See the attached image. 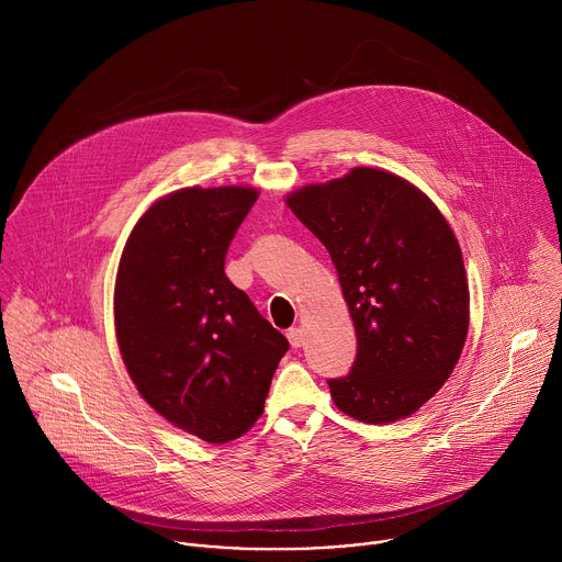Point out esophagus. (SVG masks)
Masks as SVG:
<instances>
[{
    "mask_svg": "<svg viewBox=\"0 0 562 562\" xmlns=\"http://www.w3.org/2000/svg\"><path fill=\"white\" fill-rule=\"evenodd\" d=\"M304 329H300V327H293V329H289V334H286V338H289V342H291V347H302L304 345Z\"/></svg>",
    "mask_w": 562,
    "mask_h": 562,
    "instance_id": "obj_1",
    "label": "esophagus"
}]
</instances>
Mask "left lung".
<instances>
[{
    "mask_svg": "<svg viewBox=\"0 0 562 562\" xmlns=\"http://www.w3.org/2000/svg\"><path fill=\"white\" fill-rule=\"evenodd\" d=\"M329 251L358 356L329 380L336 407L367 425L416 414L453 373L469 329V284L440 209L395 173L356 167L286 195Z\"/></svg>",
    "mask_w": 562,
    "mask_h": 562,
    "instance_id": "8db88e82",
    "label": "left lung"
}]
</instances>
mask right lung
<instances>
[{"instance_id":"right-lung-1","label":"right lung","mask_w":562,"mask_h":562,"mask_svg":"<svg viewBox=\"0 0 562 562\" xmlns=\"http://www.w3.org/2000/svg\"><path fill=\"white\" fill-rule=\"evenodd\" d=\"M251 187H187L133 226L115 280V336L146 403L173 427L222 445L247 434L286 338L224 273Z\"/></svg>"}]
</instances>
